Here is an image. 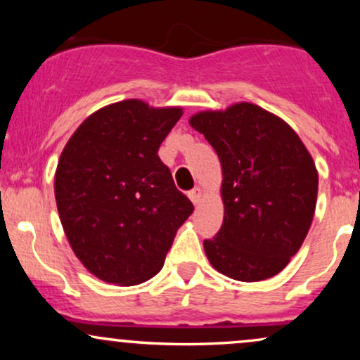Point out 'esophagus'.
I'll use <instances>...</instances> for the list:
<instances>
[{
  "instance_id": "obj_1",
  "label": "esophagus",
  "mask_w": 360,
  "mask_h": 360,
  "mask_svg": "<svg viewBox=\"0 0 360 360\" xmlns=\"http://www.w3.org/2000/svg\"><path fill=\"white\" fill-rule=\"evenodd\" d=\"M201 196H203V189H201V188H194V189H191V191H189V200H191L194 205L200 203Z\"/></svg>"
}]
</instances>
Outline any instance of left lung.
<instances>
[{"mask_svg":"<svg viewBox=\"0 0 360 360\" xmlns=\"http://www.w3.org/2000/svg\"><path fill=\"white\" fill-rule=\"evenodd\" d=\"M221 162V229L203 242L221 274L254 283L288 266L307 237L318 172L286 122L252 103L201 111L189 120Z\"/></svg>","mask_w":360,"mask_h":360,"instance_id":"1","label":"left lung"}]
</instances>
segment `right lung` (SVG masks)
<instances>
[{
  "mask_svg": "<svg viewBox=\"0 0 360 360\" xmlns=\"http://www.w3.org/2000/svg\"><path fill=\"white\" fill-rule=\"evenodd\" d=\"M181 108L140 100L105 106L62 150L56 201L74 254L106 283L134 286L162 269L194 206L157 155Z\"/></svg>",
  "mask_w": 360,
  "mask_h": 360,
  "instance_id": "add662e5",
  "label": "right lung"
}]
</instances>
